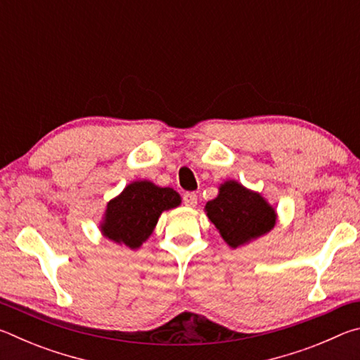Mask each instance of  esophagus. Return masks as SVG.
I'll return each instance as SVG.
<instances>
[{"mask_svg": "<svg viewBox=\"0 0 360 360\" xmlns=\"http://www.w3.org/2000/svg\"><path fill=\"white\" fill-rule=\"evenodd\" d=\"M182 200H184V205L188 206V208H195V206H197V193L186 192Z\"/></svg>", "mask_w": 360, "mask_h": 360, "instance_id": "esophagus-1", "label": "esophagus"}]
</instances>
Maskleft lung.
<instances>
[{"label": "left lung", "instance_id": "left-lung-1", "mask_svg": "<svg viewBox=\"0 0 360 360\" xmlns=\"http://www.w3.org/2000/svg\"><path fill=\"white\" fill-rule=\"evenodd\" d=\"M205 212L231 249L266 235L275 229L278 219L276 210L264 195L235 179L219 186L217 197L205 205Z\"/></svg>", "mask_w": 360, "mask_h": 360}]
</instances>
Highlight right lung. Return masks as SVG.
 Instances as JSON below:
<instances>
[{
    "label": "right lung",
    "instance_id": "right-lung-1",
    "mask_svg": "<svg viewBox=\"0 0 360 360\" xmlns=\"http://www.w3.org/2000/svg\"><path fill=\"white\" fill-rule=\"evenodd\" d=\"M179 205L181 195L172 187L155 186L148 179L133 181L108 202L100 231L109 241L139 249L152 235L162 212Z\"/></svg>",
    "mask_w": 360,
    "mask_h": 360
}]
</instances>
